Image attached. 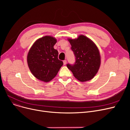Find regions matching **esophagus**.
<instances>
[{"mask_svg": "<svg viewBox=\"0 0 130 130\" xmlns=\"http://www.w3.org/2000/svg\"><path fill=\"white\" fill-rule=\"evenodd\" d=\"M63 63H64V65H65L66 64V63H67V60H63Z\"/></svg>", "mask_w": 130, "mask_h": 130, "instance_id": "1", "label": "esophagus"}]
</instances>
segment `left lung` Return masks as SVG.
I'll return each mask as SVG.
<instances>
[{
  "label": "left lung",
  "mask_w": 130,
  "mask_h": 130,
  "mask_svg": "<svg viewBox=\"0 0 130 130\" xmlns=\"http://www.w3.org/2000/svg\"><path fill=\"white\" fill-rule=\"evenodd\" d=\"M69 41L75 57V62L74 64L68 63L67 68L80 82L92 79L98 73L101 64V57L97 46L83 35H80L77 39H69Z\"/></svg>",
  "instance_id": "left-lung-1"
}]
</instances>
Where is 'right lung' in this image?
I'll return each mask as SVG.
<instances>
[{
    "label": "right lung",
    "mask_w": 130,
    "mask_h": 130,
    "mask_svg": "<svg viewBox=\"0 0 130 130\" xmlns=\"http://www.w3.org/2000/svg\"><path fill=\"white\" fill-rule=\"evenodd\" d=\"M55 38L46 36L33 44L27 55V63L33 75L45 82L56 76L63 62L58 59V52L54 48Z\"/></svg>",
    "instance_id": "obj_1"
}]
</instances>
